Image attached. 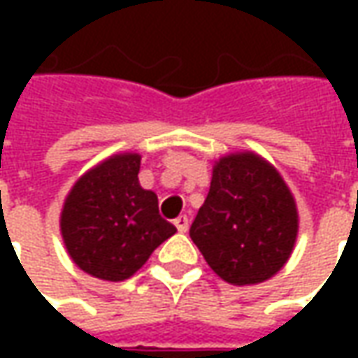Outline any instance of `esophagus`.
Wrapping results in <instances>:
<instances>
[{"instance_id":"34e87169","label":"esophagus","mask_w":358,"mask_h":358,"mask_svg":"<svg viewBox=\"0 0 358 358\" xmlns=\"http://www.w3.org/2000/svg\"><path fill=\"white\" fill-rule=\"evenodd\" d=\"M173 223H175V227H177L179 233H185L187 229H189V217L187 215H179Z\"/></svg>"}]
</instances>
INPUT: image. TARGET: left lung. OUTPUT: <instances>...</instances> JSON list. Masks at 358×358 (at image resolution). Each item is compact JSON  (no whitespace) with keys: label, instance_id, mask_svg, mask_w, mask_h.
<instances>
[{"label":"left lung","instance_id":"1","mask_svg":"<svg viewBox=\"0 0 358 358\" xmlns=\"http://www.w3.org/2000/svg\"><path fill=\"white\" fill-rule=\"evenodd\" d=\"M295 199L281 175L255 153L223 157L189 235L215 273L233 285L267 281L296 239Z\"/></svg>","mask_w":358,"mask_h":358}]
</instances>
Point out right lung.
Returning a JSON list of instances; mask_svg holds the SVG:
<instances>
[{"label":"right lung","mask_w":358,"mask_h":358,"mask_svg":"<svg viewBox=\"0 0 358 358\" xmlns=\"http://www.w3.org/2000/svg\"><path fill=\"white\" fill-rule=\"evenodd\" d=\"M141 157L123 153L85 173L67 195L62 235L79 268L123 281L177 229L159 215L157 195L139 185Z\"/></svg>","instance_id":"obj_1"}]
</instances>
